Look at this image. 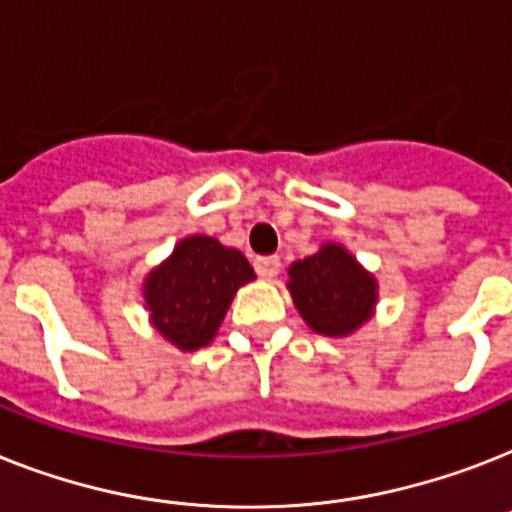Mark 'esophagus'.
<instances>
[{
    "mask_svg": "<svg viewBox=\"0 0 512 512\" xmlns=\"http://www.w3.org/2000/svg\"><path fill=\"white\" fill-rule=\"evenodd\" d=\"M255 270H257V276L273 278L278 273V270H281V257H276V255L257 257V260H255Z\"/></svg>",
    "mask_w": 512,
    "mask_h": 512,
    "instance_id": "obj_1",
    "label": "esophagus"
}]
</instances>
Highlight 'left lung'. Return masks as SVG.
Wrapping results in <instances>:
<instances>
[{
    "mask_svg": "<svg viewBox=\"0 0 512 512\" xmlns=\"http://www.w3.org/2000/svg\"><path fill=\"white\" fill-rule=\"evenodd\" d=\"M289 292L307 326L323 336H344L363 326L376 305V281L339 244L297 260Z\"/></svg>",
    "mask_w": 512,
    "mask_h": 512,
    "instance_id": "obj_1",
    "label": "left lung"
}]
</instances>
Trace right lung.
Wrapping results in <instances>:
<instances>
[{
    "mask_svg": "<svg viewBox=\"0 0 512 512\" xmlns=\"http://www.w3.org/2000/svg\"><path fill=\"white\" fill-rule=\"evenodd\" d=\"M255 278L239 249L210 236H189L168 263L152 270L144 297L155 328L181 350L205 347L218 331L236 289Z\"/></svg>",
    "mask_w": 512,
    "mask_h": 512,
    "instance_id": "right-lung-1",
    "label": "right lung"
}]
</instances>
